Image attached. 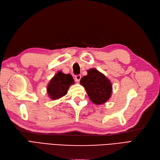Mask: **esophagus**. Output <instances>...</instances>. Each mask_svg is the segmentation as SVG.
I'll return each instance as SVG.
<instances>
[{"mask_svg":"<svg viewBox=\"0 0 160 160\" xmlns=\"http://www.w3.org/2000/svg\"><path fill=\"white\" fill-rule=\"evenodd\" d=\"M81 79V76L80 75H77L75 76V80L77 82H79Z\"/></svg>","mask_w":160,"mask_h":160,"instance_id":"34e87169","label":"esophagus"}]
</instances>
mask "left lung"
Wrapping results in <instances>:
<instances>
[{
  "instance_id": "8db88e82",
  "label": "left lung",
  "mask_w": 160,
  "mask_h": 160,
  "mask_svg": "<svg viewBox=\"0 0 160 160\" xmlns=\"http://www.w3.org/2000/svg\"><path fill=\"white\" fill-rule=\"evenodd\" d=\"M87 75L80 80L90 101L96 105L104 104L112 96V84L110 80L96 68L87 70Z\"/></svg>"
}]
</instances>
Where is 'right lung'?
<instances>
[{
  "label": "right lung",
  "mask_w": 160,
  "mask_h": 160,
  "mask_svg": "<svg viewBox=\"0 0 160 160\" xmlns=\"http://www.w3.org/2000/svg\"><path fill=\"white\" fill-rule=\"evenodd\" d=\"M74 84V80L70 74H64L58 71L52 78L46 88L48 97L52 100H56L64 96L71 85Z\"/></svg>",
  "instance_id": "add662e5"
}]
</instances>
